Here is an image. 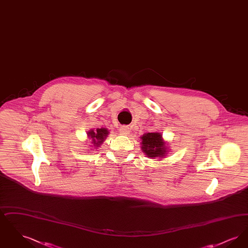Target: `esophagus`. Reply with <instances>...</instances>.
<instances>
[{
    "label": "esophagus",
    "instance_id": "1",
    "mask_svg": "<svg viewBox=\"0 0 248 248\" xmlns=\"http://www.w3.org/2000/svg\"><path fill=\"white\" fill-rule=\"evenodd\" d=\"M120 131H121V133L124 134V135H127V134H129V127L126 126V125H122V126L120 127Z\"/></svg>",
    "mask_w": 248,
    "mask_h": 248
}]
</instances>
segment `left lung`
I'll return each mask as SVG.
<instances>
[{"mask_svg": "<svg viewBox=\"0 0 248 248\" xmlns=\"http://www.w3.org/2000/svg\"><path fill=\"white\" fill-rule=\"evenodd\" d=\"M142 151L148 157H163L165 155V142L159 133H147L142 136Z\"/></svg>", "mask_w": 248, "mask_h": 248, "instance_id": "left-lung-1", "label": "left lung"}]
</instances>
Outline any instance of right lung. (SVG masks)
Masks as SVG:
<instances>
[{"instance_id":"add662e5","label":"right lung","mask_w":248,"mask_h":248,"mask_svg":"<svg viewBox=\"0 0 248 248\" xmlns=\"http://www.w3.org/2000/svg\"><path fill=\"white\" fill-rule=\"evenodd\" d=\"M108 132L106 128H100V129H96L95 132L93 130L91 132H89V135L91 137V139H93L92 140L98 146V143L101 144L103 140H105V138L108 136Z\"/></svg>"}]
</instances>
